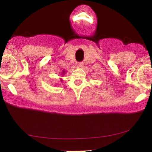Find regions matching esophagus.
I'll return each instance as SVG.
<instances>
[{"label": "esophagus", "mask_w": 152, "mask_h": 152, "mask_svg": "<svg viewBox=\"0 0 152 152\" xmlns=\"http://www.w3.org/2000/svg\"><path fill=\"white\" fill-rule=\"evenodd\" d=\"M83 65H84V63H83L82 62H79V63H78V66L80 67V68L83 67Z\"/></svg>", "instance_id": "1"}]
</instances>
